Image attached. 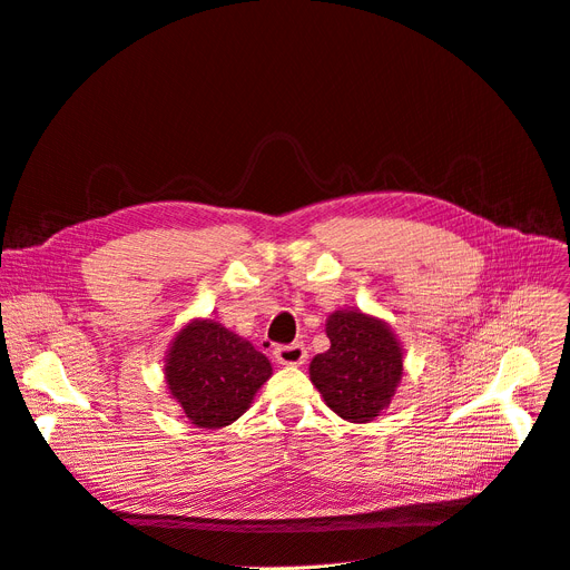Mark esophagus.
Segmentation results:
<instances>
[{
    "label": "esophagus",
    "mask_w": 570,
    "mask_h": 570,
    "mask_svg": "<svg viewBox=\"0 0 570 570\" xmlns=\"http://www.w3.org/2000/svg\"><path fill=\"white\" fill-rule=\"evenodd\" d=\"M275 360L286 366H297L307 360V348L299 344V341H293V344H282L275 348Z\"/></svg>",
    "instance_id": "esophagus-1"
}]
</instances>
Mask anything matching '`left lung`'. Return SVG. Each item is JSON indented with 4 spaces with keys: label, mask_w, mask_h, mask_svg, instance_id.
<instances>
[{
    "label": "left lung",
    "mask_w": 570,
    "mask_h": 570,
    "mask_svg": "<svg viewBox=\"0 0 570 570\" xmlns=\"http://www.w3.org/2000/svg\"><path fill=\"white\" fill-rule=\"evenodd\" d=\"M330 348L312 360V383L348 422H371L390 405L403 373L392 330L362 312H334L325 325Z\"/></svg>",
    "instance_id": "left-lung-1"
}]
</instances>
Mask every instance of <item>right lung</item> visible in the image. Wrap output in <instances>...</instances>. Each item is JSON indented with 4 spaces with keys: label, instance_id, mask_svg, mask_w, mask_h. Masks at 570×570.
<instances>
[{
    "label": "right lung",
    "instance_id": "right-lung-1",
    "mask_svg": "<svg viewBox=\"0 0 570 570\" xmlns=\"http://www.w3.org/2000/svg\"><path fill=\"white\" fill-rule=\"evenodd\" d=\"M271 373L268 357L213 321H195L178 332L165 366L171 396L202 429L234 424Z\"/></svg>",
    "mask_w": 570,
    "mask_h": 570
}]
</instances>
